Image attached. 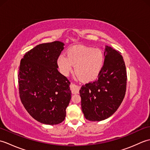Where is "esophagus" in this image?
Instances as JSON below:
<instances>
[{"mask_svg":"<svg viewBox=\"0 0 150 150\" xmlns=\"http://www.w3.org/2000/svg\"><path fill=\"white\" fill-rule=\"evenodd\" d=\"M70 88H71V90L73 94H76V93H79V86H78L77 85L71 83V84H70Z\"/></svg>","mask_w":150,"mask_h":150,"instance_id":"34e87169","label":"esophagus"}]
</instances>
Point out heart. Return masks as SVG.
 Listing matches in <instances>:
<instances>
[{"label": "heart", "mask_w": 150, "mask_h": 150, "mask_svg": "<svg viewBox=\"0 0 150 150\" xmlns=\"http://www.w3.org/2000/svg\"><path fill=\"white\" fill-rule=\"evenodd\" d=\"M104 60L101 50L79 46L70 49L66 57L60 55L57 63L64 75H68L75 66L77 77L88 82L97 78L103 66Z\"/></svg>", "instance_id": "b5f03b06"}]
</instances>
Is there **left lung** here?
<instances>
[{"mask_svg":"<svg viewBox=\"0 0 150 150\" xmlns=\"http://www.w3.org/2000/svg\"><path fill=\"white\" fill-rule=\"evenodd\" d=\"M104 65L98 78L82 86L81 108L86 119L100 121L109 118L122 103L126 90L125 63L119 51L106 46Z\"/></svg>","mask_w":150,"mask_h":150,"instance_id":"8db88e82","label":"left lung"}]
</instances>
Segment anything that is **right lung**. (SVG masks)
Listing matches in <instances>:
<instances>
[{
  "label": "right lung",
  "instance_id": "obj_1",
  "mask_svg": "<svg viewBox=\"0 0 150 150\" xmlns=\"http://www.w3.org/2000/svg\"><path fill=\"white\" fill-rule=\"evenodd\" d=\"M64 44L60 41L40 44L21 60L18 79L24 107L38 122L58 124L65 119L71 100L70 82L57 68Z\"/></svg>",
  "mask_w": 150,
  "mask_h": 150
}]
</instances>
